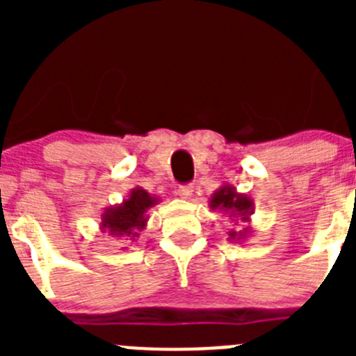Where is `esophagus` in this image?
<instances>
[{"instance_id": "1", "label": "esophagus", "mask_w": 356, "mask_h": 356, "mask_svg": "<svg viewBox=\"0 0 356 356\" xmlns=\"http://www.w3.org/2000/svg\"><path fill=\"white\" fill-rule=\"evenodd\" d=\"M193 193H194L193 185H181V187H178V191H176V196H180L181 200H188V197L193 196Z\"/></svg>"}]
</instances>
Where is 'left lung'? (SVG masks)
Masks as SVG:
<instances>
[{
  "label": "left lung",
  "instance_id": "left-lung-1",
  "mask_svg": "<svg viewBox=\"0 0 356 356\" xmlns=\"http://www.w3.org/2000/svg\"><path fill=\"white\" fill-rule=\"evenodd\" d=\"M209 207L212 210H219V212L226 213V216L234 217V219H241V222H251V213L254 212L253 200L248 194L237 193V188L232 185H221L217 188L212 197L209 200ZM229 241H238L244 242L246 237L251 235V228L246 226L242 229H229L228 232Z\"/></svg>",
  "mask_w": 356,
  "mask_h": 356
}]
</instances>
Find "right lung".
<instances>
[{
	"mask_svg": "<svg viewBox=\"0 0 356 356\" xmlns=\"http://www.w3.org/2000/svg\"><path fill=\"white\" fill-rule=\"evenodd\" d=\"M160 197L151 196L143 187L131 188L127 200L114 207L105 209L102 216V228L103 234H108L112 237H124L135 241L139 237V232H143L147 225V210L155 207Z\"/></svg>",
	"mask_w": 356,
	"mask_h": 356,
	"instance_id": "add662e5",
	"label": "right lung"
}]
</instances>
